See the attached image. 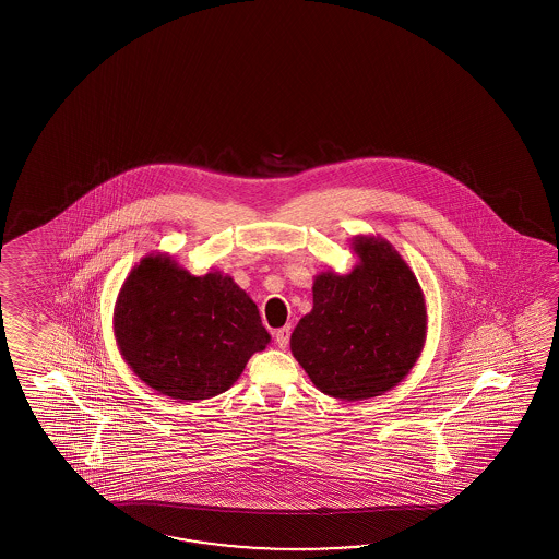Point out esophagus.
<instances>
[{
  "mask_svg": "<svg viewBox=\"0 0 559 559\" xmlns=\"http://www.w3.org/2000/svg\"><path fill=\"white\" fill-rule=\"evenodd\" d=\"M289 325H284V328H280L277 332L274 333L275 337V344H277V347H282V349H285L287 347V344H289Z\"/></svg>",
  "mask_w": 559,
  "mask_h": 559,
  "instance_id": "esophagus-1",
  "label": "esophagus"
}]
</instances>
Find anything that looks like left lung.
Here are the masks:
<instances>
[{"label": "left lung", "instance_id": "1", "mask_svg": "<svg viewBox=\"0 0 559 559\" xmlns=\"http://www.w3.org/2000/svg\"><path fill=\"white\" fill-rule=\"evenodd\" d=\"M349 274L321 272L313 308L292 333V354L313 385L357 402L390 392L416 366L428 311L416 275L392 243L357 236Z\"/></svg>", "mask_w": 559, "mask_h": 559}]
</instances>
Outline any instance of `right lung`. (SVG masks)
I'll return each mask as SVG.
<instances>
[{"label": "right lung", "mask_w": 559, "mask_h": 559, "mask_svg": "<svg viewBox=\"0 0 559 559\" xmlns=\"http://www.w3.org/2000/svg\"><path fill=\"white\" fill-rule=\"evenodd\" d=\"M114 333L133 373L181 402L227 392L270 344L258 306L229 275H191L162 253L126 277Z\"/></svg>", "instance_id": "right-lung-1"}]
</instances>
